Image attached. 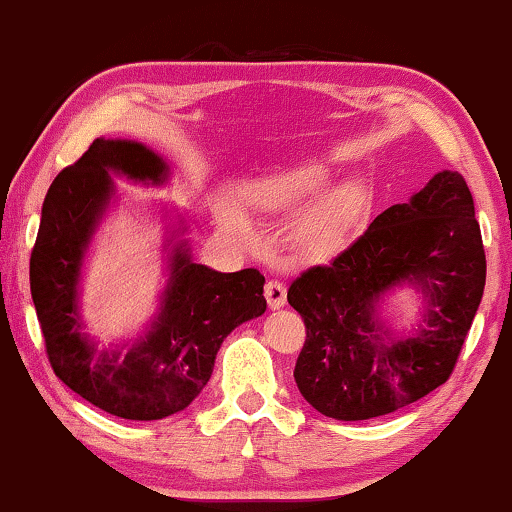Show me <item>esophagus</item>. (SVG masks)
I'll return each mask as SVG.
<instances>
[{
  "label": "esophagus",
  "instance_id": "1",
  "mask_svg": "<svg viewBox=\"0 0 512 512\" xmlns=\"http://www.w3.org/2000/svg\"><path fill=\"white\" fill-rule=\"evenodd\" d=\"M265 300L270 304V309H281L286 304V286L281 281L272 279L265 283Z\"/></svg>",
  "mask_w": 512,
  "mask_h": 512
}]
</instances>
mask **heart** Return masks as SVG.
Instances as JSON below:
<instances>
[{
    "label": "heart",
    "instance_id": "1",
    "mask_svg": "<svg viewBox=\"0 0 512 512\" xmlns=\"http://www.w3.org/2000/svg\"><path fill=\"white\" fill-rule=\"evenodd\" d=\"M327 180L329 174L318 164H300V167L274 171L245 185L242 201L263 215H288L306 198L322 190ZM366 210L368 194L361 185L329 187L293 217L288 226L290 247L306 258L332 256L350 240ZM224 224L240 233L247 229L245 217L235 208L224 210Z\"/></svg>",
    "mask_w": 512,
    "mask_h": 512
}]
</instances>
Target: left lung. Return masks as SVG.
Instances as JSON below:
<instances>
[{
	"instance_id": "1",
	"label": "left lung",
	"mask_w": 512,
	"mask_h": 512,
	"mask_svg": "<svg viewBox=\"0 0 512 512\" xmlns=\"http://www.w3.org/2000/svg\"><path fill=\"white\" fill-rule=\"evenodd\" d=\"M410 282L427 309L414 335L396 337L376 309ZM485 288L474 199L458 171H439L407 203L377 215L329 265L302 272L288 304L306 325L295 382L306 403L338 421L407 407L451 377Z\"/></svg>"
}]
</instances>
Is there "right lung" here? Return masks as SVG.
<instances>
[{"instance_id":"obj_1","label":"right lung","mask_w":512,"mask_h":512,"mask_svg":"<svg viewBox=\"0 0 512 512\" xmlns=\"http://www.w3.org/2000/svg\"><path fill=\"white\" fill-rule=\"evenodd\" d=\"M112 174L162 185L169 167L139 141L100 137L61 171L47 190L31 251V300L47 359L66 387L121 419L157 421L185 410L208 384L224 338L263 316L265 277L254 267L210 270L194 263L187 240H167L174 249L157 316L128 350H100L82 332L80 277L86 249L116 192Z\"/></svg>"}]
</instances>
